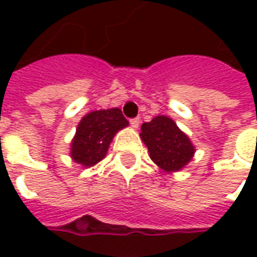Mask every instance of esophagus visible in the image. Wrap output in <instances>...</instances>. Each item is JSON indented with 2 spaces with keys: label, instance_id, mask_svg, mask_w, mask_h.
Masks as SVG:
<instances>
[{
  "label": "esophagus",
  "instance_id": "1",
  "mask_svg": "<svg viewBox=\"0 0 257 257\" xmlns=\"http://www.w3.org/2000/svg\"><path fill=\"white\" fill-rule=\"evenodd\" d=\"M139 125H140L139 118H134V119H131V126H132V128L138 129L139 128Z\"/></svg>",
  "mask_w": 257,
  "mask_h": 257
}]
</instances>
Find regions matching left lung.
<instances>
[{
  "instance_id": "left-lung-1",
  "label": "left lung",
  "mask_w": 257,
  "mask_h": 257,
  "mask_svg": "<svg viewBox=\"0 0 257 257\" xmlns=\"http://www.w3.org/2000/svg\"><path fill=\"white\" fill-rule=\"evenodd\" d=\"M140 138L157 167L165 172L182 171L193 160L195 147L172 118L157 115L142 125Z\"/></svg>"
}]
</instances>
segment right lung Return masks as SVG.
<instances>
[{
    "label": "right lung",
    "instance_id": "obj_1",
    "mask_svg": "<svg viewBox=\"0 0 257 257\" xmlns=\"http://www.w3.org/2000/svg\"><path fill=\"white\" fill-rule=\"evenodd\" d=\"M128 125V119L117 107L88 112L81 118L71 140V160L84 168L96 165L107 156L115 134Z\"/></svg>",
    "mask_w": 257,
    "mask_h": 257
}]
</instances>
